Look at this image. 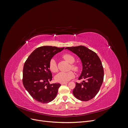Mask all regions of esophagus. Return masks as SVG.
<instances>
[{"label": "esophagus", "instance_id": "1", "mask_svg": "<svg viewBox=\"0 0 128 128\" xmlns=\"http://www.w3.org/2000/svg\"><path fill=\"white\" fill-rule=\"evenodd\" d=\"M67 83H68V82H63V83H61V85H64V84H66Z\"/></svg>", "mask_w": 128, "mask_h": 128}]
</instances>
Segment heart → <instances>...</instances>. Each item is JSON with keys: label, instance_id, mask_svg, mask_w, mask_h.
I'll list each match as a JSON object with an SVG mask.
<instances>
[{"label": "heart", "instance_id": "1", "mask_svg": "<svg viewBox=\"0 0 128 128\" xmlns=\"http://www.w3.org/2000/svg\"><path fill=\"white\" fill-rule=\"evenodd\" d=\"M64 59L69 64H73L75 62V58L69 54H65L63 56ZM50 70L52 72H56L58 71V67L56 60L52 59L49 63ZM72 69L76 72H78L80 67L76 64H72ZM75 77V73L72 71L68 72H60L56 76L55 79L58 82H67Z\"/></svg>", "mask_w": 128, "mask_h": 128}]
</instances>
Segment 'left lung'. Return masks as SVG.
<instances>
[{
  "label": "left lung",
  "mask_w": 128,
  "mask_h": 128,
  "mask_svg": "<svg viewBox=\"0 0 128 128\" xmlns=\"http://www.w3.org/2000/svg\"><path fill=\"white\" fill-rule=\"evenodd\" d=\"M67 49L78 56L82 63V72L72 91L75 97L82 101H88L98 94L104 80V69L102 61L96 54L84 46L67 47Z\"/></svg>",
  "instance_id": "left-lung-1"
}]
</instances>
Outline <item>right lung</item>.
I'll return each mask as SVG.
<instances>
[{"mask_svg":"<svg viewBox=\"0 0 128 128\" xmlns=\"http://www.w3.org/2000/svg\"><path fill=\"white\" fill-rule=\"evenodd\" d=\"M64 48L44 46L31 53L23 69V84L30 95L38 102H51L57 95L59 83L50 84L52 76L49 63L53 56Z\"/></svg>","mask_w":128,"mask_h":128,"instance_id":"right-lung-1","label":"right lung"}]
</instances>
